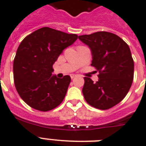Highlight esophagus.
<instances>
[{"label":"esophagus","mask_w":146,"mask_h":146,"mask_svg":"<svg viewBox=\"0 0 146 146\" xmlns=\"http://www.w3.org/2000/svg\"><path fill=\"white\" fill-rule=\"evenodd\" d=\"M70 77H71V78H72V79H73V78H75L76 75H75V74H71Z\"/></svg>","instance_id":"34e87169"}]
</instances>
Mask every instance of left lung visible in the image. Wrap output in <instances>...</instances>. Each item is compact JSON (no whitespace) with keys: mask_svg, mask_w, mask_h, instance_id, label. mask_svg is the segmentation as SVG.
<instances>
[{"mask_svg":"<svg viewBox=\"0 0 146 146\" xmlns=\"http://www.w3.org/2000/svg\"><path fill=\"white\" fill-rule=\"evenodd\" d=\"M78 38L90 48L91 66L99 72L96 83L84 78V98L98 109L113 108L126 96L133 82L134 63L129 46L117 35L105 31Z\"/></svg>","mask_w":146,"mask_h":146,"instance_id":"obj_1","label":"left lung"}]
</instances>
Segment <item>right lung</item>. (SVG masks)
<instances>
[{
	"mask_svg": "<svg viewBox=\"0 0 146 146\" xmlns=\"http://www.w3.org/2000/svg\"><path fill=\"white\" fill-rule=\"evenodd\" d=\"M77 38L78 35L45 27L28 35L19 44L13 62L14 82L20 97L30 107L45 112L62 103L71 78L52 75L53 65Z\"/></svg>",
	"mask_w": 146,
	"mask_h": 146,
	"instance_id": "add662e5",
	"label": "right lung"
}]
</instances>
